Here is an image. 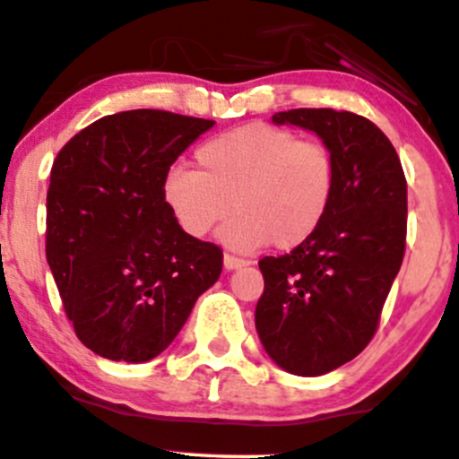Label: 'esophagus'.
<instances>
[{"mask_svg":"<svg viewBox=\"0 0 459 459\" xmlns=\"http://www.w3.org/2000/svg\"><path fill=\"white\" fill-rule=\"evenodd\" d=\"M244 265H246L244 259H238V256L224 255V270H226V272L239 270V268H244Z\"/></svg>","mask_w":459,"mask_h":459,"instance_id":"esophagus-1","label":"esophagus"}]
</instances>
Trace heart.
Wrapping results in <instances>:
<instances>
[{"label":"heart","mask_w":459,"mask_h":459,"mask_svg":"<svg viewBox=\"0 0 459 459\" xmlns=\"http://www.w3.org/2000/svg\"><path fill=\"white\" fill-rule=\"evenodd\" d=\"M195 163L198 172L178 168L165 176V206L191 239H204L233 209L221 241L238 253H255L268 241L279 250L305 244L335 198L329 145L279 126L244 124L221 133L200 145Z\"/></svg>","instance_id":"heart-1"}]
</instances>
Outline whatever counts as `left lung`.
<instances>
[{
	"mask_svg": "<svg viewBox=\"0 0 459 459\" xmlns=\"http://www.w3.org/2000/svg\"><path fill=\"white\" fill-rule=\"evenodd\" d=\"M272 122L316 133L337 163L320 229L291 253L259 261L265 287L255 309L274 364L320 377L359 355L379 326L405 255L407 183L394 145L361 115L294 108Z\"/></svg>",
	"mask_w": 459,
	"mask_h": 459,
	"instance_id": "left-lung-1",
	"label": "left lung"
}]
</instances>
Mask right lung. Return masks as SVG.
Returning <instances> with one entry per match:
<instances>
[{
	"mask_svg": "<svg viewBox=\"0 0 459 459\" xmlns=\"http://www.w3.org/2000/svg\"><path fill=\"white\" fill-rule=\"evenodd\" d=\"M211 119L137 108L107 115L60 150L45 255L78 340L113 361L154 359L220 279L221 250L178 229L169 168Z\"/></svg>",
	"mask_w": 459,
	"mask_h": 459,
	"instance_id": "right-lung-1",
	"label": "right lung"
}]
</instances>
